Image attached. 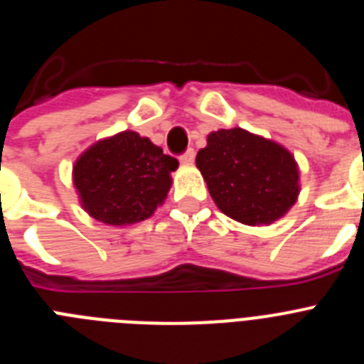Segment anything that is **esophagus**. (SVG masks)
Masks as SVG:
<instances>
[{
    "instance_id": "obj_1",
    "label": "esophagus",
    "mask_w": 364,
    "mask_h": 364,
    "mask_svg": "<svg viewBox=\"0 0 364 364\" xmlns=\"http://www.w3.org/2000/svg\"><path fill=\"white\" fill-rule=\"evenodd\" d=\"M195 162V151L188 149L184 154H180V164H184V166H191Z\"/></svg>"
}]
</instances>
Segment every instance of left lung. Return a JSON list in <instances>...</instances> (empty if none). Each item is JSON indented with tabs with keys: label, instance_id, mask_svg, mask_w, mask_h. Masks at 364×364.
Listing matches in <instances>:
<instances>
[{
	"label": "left lung",
	"instance_id": "left-lung-1",
	"mask_svg": "<svg viewBox=\"0 0 364 364\" xmlns=\"http://www.w3.org/2000/svg\"><path fill=\"white\" fill-rule=\"evenodd\" d=\"M197 167L218 210L246 226H268L284 217L301 191L294 154L240 127L208 134Z\"/></svg>",
	"mask_w": 364,
	"mask_h": 364
}]
</instances>
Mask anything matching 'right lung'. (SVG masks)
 <instances>
[{
	"instance_id": "add662e5",
	"label": "right lung",
	"mask_w": 364,
	"mask_h": 364,
	"mask_svg": "<svg viewBox=\"0 0 364 364\" xmlns=\"http://www.w3.org/2000/svg\"><path fill=\"white\" fill-rule=\"evenodd\" d=\"M176 159L134 131L92 144L73 166L80 204L109 226H129L154 213L171 189Z\"/></svg>"
}]
</instances>
